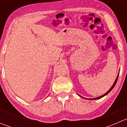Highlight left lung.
<instances>
[{"label":"left lung","mask_w":127,"mask_h":127,"mask_svg":"<svg viewBox=\"0 0 127 127\" xmlns=\"http://www.w3.org/2000/svg\"><path fill=\"white\" fill-rule=\"evenodd\" d=\"M119 74L118 75H117V78H116V80H115V82H114V84L113 85H112V86L111 87V88H110L109 90L108 91H107V92H106V93H105V94H104L103 95H102V96H99V97H98V98H92V99H100V98H101L102 97H103V96H106V95H107L110 92H111V90H112V88H113L114 87V86H115V85H116V83H117V79H118V77H119ZM79 96H80V95H79ZM80 97H82V96H80ZM82 98H85V99H86V98H84V97H82Z\"/></svg>","instance_id":"1"}]
</instances>
